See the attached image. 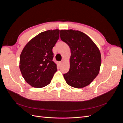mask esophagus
I'll use <instances>...</instances> for the list:
<instances>
[{"label": "esophagus", "instance_id": "34e87169", "mask_svg": "<svg viewBox=\"0 0 123 123\" xmlns=\"http://www.w3.org/2000/svg\"><path fill=\"white\" fill-rule=\"evenodd\" d=\"M62 62H63V61H61V62H59V65H61L62 64Z\"/></svg>", "mask_w": 123, "mask_h": 123}]
</instances>
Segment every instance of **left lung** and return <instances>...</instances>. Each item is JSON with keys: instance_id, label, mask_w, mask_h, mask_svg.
Here are the masks:
<instances>
[{"instance_id": "8db88e82", "label": "left lung", "mask_w": 123, "mask_h": 123, "mask_svg": "<svg viewBox=\"0 0 123 123\" xmlns=\"http://www.w3.org/2000/svg\"><path fill=\"white\" fill-rule=\"evenodd\" d=\"M60 37L71 53L69 71L64 74L66 83L76 88L87 86L99 71L101 55L99 49L89 36L79 31L61 30Z\"/></svg>"}]
</instances>
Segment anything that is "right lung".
<instances>
[{
  "label": "right lung",
  "mask_w": 123,
  "mask_h": 123,
  "mask_svg": "<svg viewBox=\"0 0 123 123\" xmlns=\"http://www.w3.org/2000/svg\"><path fill=\"white\" fill-rule=\"evenodd\" d=\"M59 30L39 33L26 44L20 56L19 68L25 80L31 86L42 88L49 85L56 65L53 62V47L59 38Z\"/></svg>",
  "instance_id": "1"
}]
</instances>
